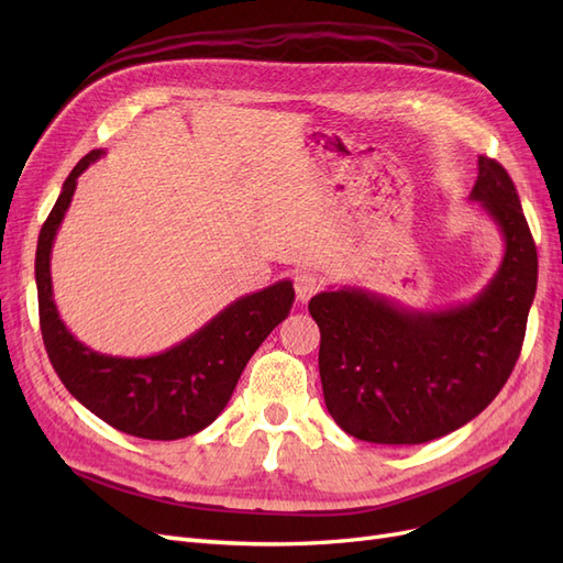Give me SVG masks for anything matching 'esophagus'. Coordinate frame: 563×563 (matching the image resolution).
Returning <instances> with one entry per match:
<instances>
[{"mask_svg": "<svg viewBox=\"0 0 563 563\" xmlns=\"http://www.w3.org/2000/svg\"><path fill=\"white\" fill-rule=\"evenodd\" d=\"M294 286H296L298 302L305 305L312 296H317L321 291L323 282L314 275V272H298L296 279H294Z\"/></svg>", "mask_w": 563, "mask_h": 563, "instance_id": "esophagus-1", "label": "esophagus"}]
</instances>
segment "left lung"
<instances>
[{
  "label": "left lung",
  "mask_w": 563,
  "mask_h": 563,
  "mask_svg": "<svg viewBox=\"0 0 563 563\" xmlns=\"http://www.w3.org/2000/svg\"><path fill=\"white\" fill-rule=\"evenodd\" d=\"M470 199L496 223L505 255L470 302L411 310L343 286L310 300L321 333L329 413L371 444L413 446L479 416L512 373L538 286V253L512 178L488 157Z\"/></svg>",
  "instance_id": "1"
}]
</instances>
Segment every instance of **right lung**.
I'll return each mask as SVG.
<instances>
[{
    "label": "right lung",
    "mask_w": 563,
    "mask_h": 563,
    "mask_svg": "<svg viewBox=\"0 0 563 563\" xmlns=\"http://www.w3.org/2000/svg\"><path fill=\"white\" fill-rule=\"evenodd\" d=\"M93 150L73 174L42 225L35 258L44 347L67 391L114 430L152 441L201 432L223 413L244 366L294 308V282L236 298L183 343L152 356L100 354L70 333L54 302L51 249L70 207L77 178L103 157Z\"/></svg>",
    "instance_id": "obj_1"
}]
</instances>
